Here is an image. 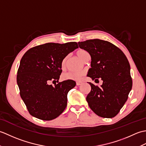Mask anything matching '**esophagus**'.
<instances>
[{"mask_svg":"<svg viewBox=\"0 0 146 146\" xmlns=\"http://www.w3.org/2000/svg\"><path fill=\"white\" fill-rule=\"evenodd\" d=\"M76 85H78V86H79V85H82V83H83V82H76Z\"/></svg>","mask_w":146,"mask_h":146,"instance_id":"1","label":"esophagus"}]
</instances>
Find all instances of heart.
Segmentation results:
<instances>
[{"mask_svg":"<svg viewBox=\"0 0 146 146\" xmlns=\"http://www.w3.org/2000/svg\"><path fill=\"white\" fill-rule=\"evenodd\" d=\"M76 54L78 56V58L81 60H83L86 56L89 55V53L88 51H86L85 49H79V50L77 51ZM67 60V57H65L63 61L61 62V66L64 67L65 66V64H66V61ZM85 73L83 71H76V72H74V71H71V72H68L66 73H64L62 76V78L64 80H73V81H80L81 80L82 77L84 76Z\"/></svg>","mask_w":146,"mask_h":146,"instance_id":"b5f03b06","label":"heart"}]
</instances>
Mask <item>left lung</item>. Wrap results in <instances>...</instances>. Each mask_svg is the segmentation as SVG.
I'll return each instance as SVG.
<instances>
[{
    "label": "left lung",
    "instance_id": "left-lung-1",
    "mask_svg": "<svg viewBox=\"0 0 146 146\" xmlns=\"http://www.w3.org/2000/svg\"><path fill=\"white\" fill-rule=\"evenodd\" d=\"M79 47L89 52L91 68L87 76L101 78V86L89 82L91 91L86 97L90 108L97 115L112 118L119 113L132 86L130 64L124 53L116 46L99 39L79 42Z\"/></svg>",
    "mask_w": 146,
    "mask_h": 146
}]
</instances>
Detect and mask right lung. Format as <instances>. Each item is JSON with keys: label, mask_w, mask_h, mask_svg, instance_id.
Masks as SVG:
<instances>
[{"label": "right lung", "mask_w": 146, "mask_h": 146, "mask_svg": "<svg viewBox=\"0 0 146 146\" xmlns=\"http://www.w3.org/2000/svg\"><path fill=\"white\" fill-rule=\"evenodd\" d=\"M78 43L49 42L29 49L22 58L17 75L21 97L32 116L43 120L58 117L67 105V94L76 85L73 80L58 82L61 62L78 48Z\"/></svg>", "instance_id": "obj_1"}]
</instances>
